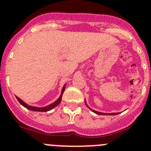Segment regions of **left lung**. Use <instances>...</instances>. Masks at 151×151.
<instances>
[{
  "label": "left lung",
  "instance_id": "1",
  "mask_svg": "<svg viewBox=\"0 0 151 151\" xmlns=\"http://www.w3.org/2000/svg\"><path fill=\"white\" fill-rule=\"evenodd\" d=\"M85 104L87 105V104H86V102H85ZM87 106H88V108H89L90 109H91V111H93V112H95L96 114H97V115H118V114H119L118 113V112H115V113H103V112H97V111H95V110H93V109H91V108L89 107V106H88V105H87Z\"/></svg>",
  "mask_w": 151,
  "mask_h": 151
}]
</instances>
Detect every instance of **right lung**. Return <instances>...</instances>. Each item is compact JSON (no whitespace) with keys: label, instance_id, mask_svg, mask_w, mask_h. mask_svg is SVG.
<instances>
[{"label":"right lung","instance_id":"right-lung-1","mask_svg":"<svg viewBox=\"0 0 151 151\" xmlns=\"http://www.w3.org/2000/svg\"><path fill=\"white\" fill-rule=\"evenodd\" d=\"M65 88H66V85H64V86H63V88H62L61 94H60V97H59V98L58 99L56 100V101H55V102H53L52 104L48 105V106H45V107H36V106H29V105H28L27 104H25V103L23 101H22V100H21L20 99L18 98L17 96H16V98L17 99L18 101H19V102L20 103V104H22V106H25V107L27 108V109H30V110L36 111V112H47V111H50V110H51V109H52L53 108H55L56 106H58V105L60 104V101H61L62 96H63V92H64V91H65Z\"/></svg>","mask_w":151,"mask_h":151}]
</instances>
